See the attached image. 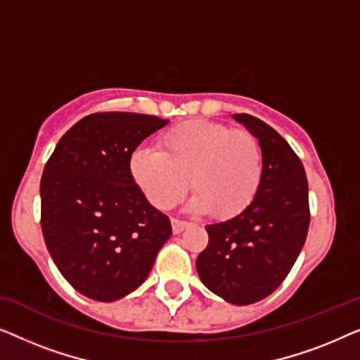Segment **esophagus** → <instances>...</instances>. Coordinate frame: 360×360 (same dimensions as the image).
<instances>
[{"mask_svg":"<svg viewBox=\"0 0 360 360\" xmlns=\"http://www.w3.org/2000/svg\"><path fill=\"white\" fill-rule=\"evenodd\" d=\"M188 226H190L188 221H184V219H176V218L172 219V231H174V234H180L181 231L188 228Z\"/></svg>","mask_w":360,"mask_h":360,"instance_id":"obj_1","label":"esophagus"}]
</instances>
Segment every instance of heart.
Listing matches in <instances>:
<instances>
[{
	"label": "heart",
	"mask_w": 360,
	"mask_h": 360,
	"mask_svg": "<svg viewBox=\"0 0 360 360\" xmlns=\"http://www.w3.org/2000/svg\"><path fill=\"white\" fill-rule=\"evenodd\" d=\"M157 149L139 147L129 172L147 201L169 210L190 186L191 206L216 219L244 213L257 196L264 176V154L248 129L206 120L185 121L162 132Z\"/></svg>",
	"instance_id": "b5f03b06"
}]
</instances>
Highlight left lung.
Masks as SVG:
<instances>
[{"instance_id": "obj_1", "label": "left lung", "mask_w": 360, "mask_h": 360, "mask_svg": "<svg viewBox=\"0 0 360 360\" xmlns=\"http://www.w3.org/2000/svg\"><path fill=\"white\" fill-rule=\"evenodd\" d=\"M234 117L262 146V185L244 213L206 226L210 240L196 270L218 297L250 304L282 285L307 240L308 180L300 157L272 126L245 112Z\"/></svg>"}]
</instances>
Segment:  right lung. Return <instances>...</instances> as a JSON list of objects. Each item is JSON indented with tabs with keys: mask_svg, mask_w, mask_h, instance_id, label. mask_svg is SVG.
Instances as JSON below:
<instances>
[{
	"mask_svg": "<svg viewBox=\"0 0 360 360\" xmlns=\"http://www.w3.org/2000/svg\"><path fill=\"white\" fill-rule=\"evenodd\" d=\"M150 115L93 112L57 142L41 180L49 254L77 292L115 302L147 278L172 234L129 172L131 154L167 124Z\"/></svg>",
	"mask_w": 360,
	"mask_h": 360,
	"instance_id": "right-lung-1",
	"label": "right lung"
}]
</instances>
